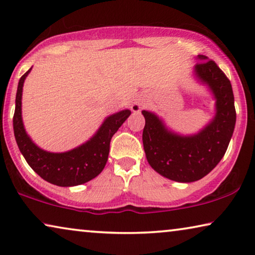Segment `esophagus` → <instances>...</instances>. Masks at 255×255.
I'll list each match as a JSON object with an SVG mask.
<instances>
[{"instance_id":"1","label":"esophagus","mask_w":255,"mask_h":255,"mask_svg":"<svg viewBox=\"0 0 255 255\" xmlns=\"http://www.w3.org/2000/svg\"><path fill=\"white\" fill-rule=\"evenodd\" d=\"M144 107H145L144 101L137 100V101H134L133 104L131 106V109H132V111H133V113H139V111H140L141 109H144Z\"/></svg>"}]
</instances>
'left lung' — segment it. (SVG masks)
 Masks as SVG:
<instances>
[{
  "label": "left lung",
  "mask_w": 255,
  "mask_h": 255,
  "mask_svg": "<svg viewBox=\"0 0 255 255\" xmlns=\"http://www.w3.org/2000/svg\"><path fill=\"white\" fill-rule=\"evenodd\" d=\"M194 67L197 80L208 86L216 100L215 117L195 134L170 131L161 118L142 110V144L146 159L160 175L176 182H194L211 172L224 156L235 131V96L230 80L217 64L197 55Z\"/></svg>",
  "instance_id": "left-lung-1"
}]
</instances>
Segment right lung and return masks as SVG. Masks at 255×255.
Segmentation results:
<instances>
[{
    "mask_svg": "<svg viewBox=\"0 0 255 255\" xmlns=\"http://www.w3.org/2000/svg\"><path fill=\"white\" fill-rule=\"evenodd\" d=\"M31 68L19 79L13 114V133L18 148L29 166L47 182L59 187H73L93 180L102 172L108 161L110 140L131 115L128 109L110 115L96 133L85 144L62 153L41 149L31 140L22 120L23 85Z\"/></svg>",
    "mask_w": 255,
    "mask_h": 255,
    "instance_id": "obj_1",
    "label": "right lung"
}]
</instances>
